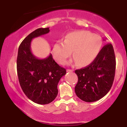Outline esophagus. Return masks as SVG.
I'll list each match as a JSON object with an SVG mask.
<instances>
[{"label": "esophagus", "mask_w": 127, "mask_h": 127, "mask_svg": "<svg viewBox=\"0 0 127 127\" xmlns=\"http://www.w3.org/2000/svg\"><path fill=\"white\" fill-rule=\"evenodd\" d=\"M73 71V70H71V69H67V72H72Z\"/></svg>", "instance_id": "1"}]
</instances>
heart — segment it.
<instances>
[{"label":"heart","instance_id":"obj_1","mask_svg":"<svg viewBox=\"0 0 127 127\" xmlns=\"http://www.w3.org/2000/svg\"><path fill=\"white\" fill-rule=\"evenodd\" d=\"M102 39L100 35L87 31H76L66 34L64 41H58L53 46L54 57L64 64L72 54L79 66H86L93 62L101 50Z\"/></svg>","mask_w":127,"mask_h":127}]
</instances>
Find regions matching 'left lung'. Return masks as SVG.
<instances>
[{
    "label": "left lung",
    "mask_w": 127,
    "mask_h": 127,
    "mask_svg": "<svg viewBox=\"0 0 127 127\" xmlns=\"http://www.w3.org/2000/svg\"><path fill=\"white\" fill-rule=\"evenodd\" d=\"M115 70V54L110 43L102 48L90 65L75 70L78 77V82L74 88L76 95L87 102L99 100L112 87Z\"/></svg>",
    "instance_id": "left-lung-1"
}]
</instances>
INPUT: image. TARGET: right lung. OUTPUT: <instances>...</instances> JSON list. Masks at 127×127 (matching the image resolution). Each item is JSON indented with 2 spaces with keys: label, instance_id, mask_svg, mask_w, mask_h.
Instances as JSON below:
<instances>
[{
  "label": "right lung",
  "instance_id": "right-lung-1",
  "mask_svg": "<svg viewBox=\"0 0 127 127\" xmlns=\"http://www.w3.org/2000/svg\"><path fill=\"white\" fill-rule=\"evenodd\" d=\"M50 28H39L27 36L20 45L17 60L19 82L29 99L40 105L51 103L58 95L57 86L65 75V68L58 65L51 54L39 59L31 51L32 40L50 32Z\"/></svg>",
  "mask_w": 127,
  "mask_h": 127
}]
</instances>
